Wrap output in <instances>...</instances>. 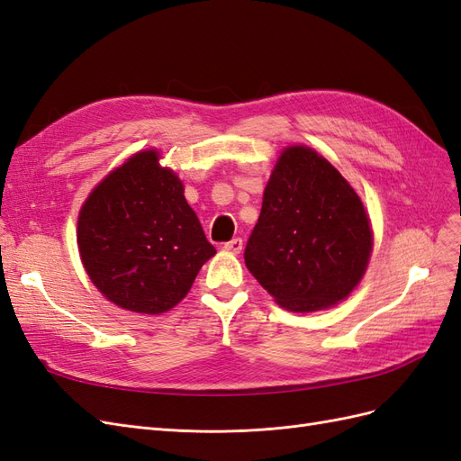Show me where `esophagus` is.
Here are the masks:
<instances>
[{"instance_id":"1","label":"esophagus","mask_w":461,"mask_h":461,"mask_svg":"<svg viewBox=\"0 0 461 461\" xmlns=\"http://www.w3.org/2000/svg\"><path fill=\"white\" fill-rule=\"evenodd\" d=\"M242 246H244V242H242V239H232V240H229V242H225V249H229V252H232V254H239L240 249H242Z\"/></svg>"}]
</instances>
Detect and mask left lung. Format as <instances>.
I'll return each instance as SVG.
<instances>
[{
	"label": "left lung",
	"mask_w": 461,
	"mask_h": 461,
	"mask_svg": "<svg viewBox=\"0 0 461 461\" xmlns=\"http://www.w3.org/2000/svg\"><path fill=\"white\" fill-rule=\"evenodd\" d=\"M373 246L354 188L310 148L278 158L244 259L258 283L290 312L344 300L364 276Z\"/></svg>",
	"instance_id": "8db88e82"
}]
</instances>
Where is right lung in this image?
<instances>
[{
    "label": "right lung",
    "instance_id": "1",
    "mask_svg": "<svg viewBox=\"0 0 461 461\" xmlns=\"http://www.w3.org/2000/svg\"><path fill=\"white\" fill-rule=\"evenodd\" d=\"M158 151L132 156L90 194L78 249L97 290L119 308L158 315L183 300L215 254L178 176Z\"/></svg>",
    "mask_w": 461,
    "mask_h": 461
}]
</instances>
